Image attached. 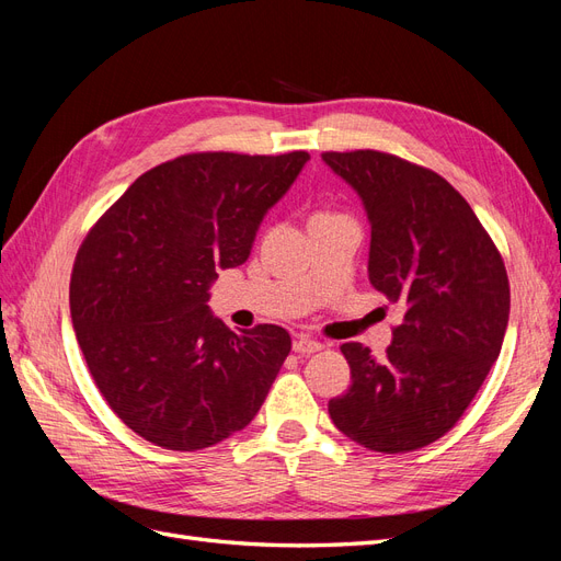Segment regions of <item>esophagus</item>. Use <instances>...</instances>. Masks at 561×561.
Returning <instances> with one entry per match:
<instances>
[{"label": "esophagus", "mask_w": 561, "mask_h": 561, "mask_svg": "<svg viewBox=\"0 0 561 561\" xmlns=\"http://www.w3.org/2000/svg\"><path fill=\"white\" fill-rule=\"evenodd\" d=\"M320 348H322V344L316 342V339L307 336V334L297 336L295 342H293V351L299 353V355H311V353H316V351H320Z\"/></svg>", "instance_id": "1"}]
</instances>
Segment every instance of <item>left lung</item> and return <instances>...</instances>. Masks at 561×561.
Masks as SVG:
<instances>
[{"label":"left lung","instance_id":"obj_1","mask_svg":"<svg viewBox=\"0 0 561 561\" xmlns=\"http://www.w3.org/2000/svg\"><path fill=\"white\" fill-rule=\"evenodd\" d=\"M322 161L360 196L369 283L402 313L383 358L342 346L351 388L330 400V419L367 449L414 451L454 428L499 358L505 266L468 201L428 168L371 149Z\"/></svg>","mask_w":561,"mask_h":561}]
</instances>
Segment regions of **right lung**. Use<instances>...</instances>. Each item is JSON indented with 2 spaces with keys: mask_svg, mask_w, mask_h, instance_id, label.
<instances>
[{
  "mask_svg": "<svg viewBox=\"0 0 561 561\" xmlns=\"http://www.w3.org/2000/svg\"><path fill=\"white\" fill-rule=\"evenodd\" d=\"M307 161V151L178 157L135 180L81 243L77 342L114 414L147 443L206 449L260 412L290 334L231 332L210 313V285L250 257L264 215Z\"/></svg>",
  "mask_w": 561,
  "mask_h": 561,
  "instance_id": "right-lung-1",
  "label": "right lung"
}]
</instances>
